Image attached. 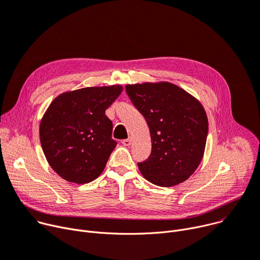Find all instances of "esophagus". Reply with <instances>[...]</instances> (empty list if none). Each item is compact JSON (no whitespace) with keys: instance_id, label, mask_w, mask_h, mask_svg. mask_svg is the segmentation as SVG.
I'll use <instances>...</instances> for the list:
<instances>
[{"instance_id":"1","label":"esophagus","mask_w":260,"mask_h":260,"mask_svg":"<svg viewBox=\"0 0 260 260\" xmlns=\"http://www.w3.org/2000/svg\"><path fill=\"white\" fill-rule=\"evenodd\" d=\"M121 143H122L124 146H129L131 143H132V139H131V138H128V139H124V140L121 141Z\"/></svg>"}]
</instances>
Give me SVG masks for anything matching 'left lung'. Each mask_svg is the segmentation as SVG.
Listing matches in <instances>:
<instances>
[{
    "mask_svg": "<svg viewBox=\"0 0 260 260\" xmlns=\"http://www.w3.org/2000/svg\"><path fill=\"white\" fill-rule=\"evenodd\" d=\"M125 91L151 137L150 155L138 163L142 176L161 187L186 181L203 159L208 135L201 102L170 82L127 84Z\"/></svg>",
    "mask_w": 260,
    "mask_h": 260,
    "instance_id": "8db88e82",
    "label": "left lung"
}]
</instances>
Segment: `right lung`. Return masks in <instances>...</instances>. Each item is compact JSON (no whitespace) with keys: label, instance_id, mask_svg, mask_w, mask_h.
<instances>
[{"label":"right lung","instance_id":"1","mask_svg":"<svg viewBox=\"0 0 260 260\" xmlns=\"http://www.w3.org/2000/svg\"><path fill=\"white\" fill-rule=\"evenodd\" d=\"M121 85L91 86L57 96L40 125L49 165L66 181L85 184L100 176L117 145L106 110L122 92Z\"/></svg>","mask_w":260,"mask_h":260}]
</instances>
